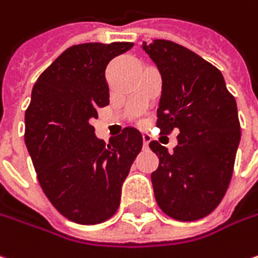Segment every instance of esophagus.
<instances>
[{
  "label": "esophagus",
  "instance_id": "1",
  "mask_svg": "<svg viewBox=\"0 0 258 258\" xmlns=\"http://www.w3.org/2000/svg\"><path fill=\"white\" fill-rule=\"evenodd\" d=\"M151 140V136L149 133H143V144H144V147L147 149L149 147V143Z\"/></svg>",
  "mask_w": 258,
  "mask_h": 258
}]
</instances>
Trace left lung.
Returning <instances> with one entry per match:
<instances>
[{
    "label": "left lung",
    "mask_w": 258,
    "mask_h": 258,
    "mask_svg": "<svg viewBox=\"0 0 258 258\" xmlns=\"http://www.w3.org/2000/svg\"><path fill=\"white\" fill-rule=\"evenodd\" d=\"M143 49L162 75L156 127L162 134L179 130L169 151L159 141L151 173L157 205L177 221L209 215L225 195L232 177L241 130L237 102L214 64L169 40H153Z\"/></svg>",
    "instance_id": "left-lung-1"
}]
</instances>
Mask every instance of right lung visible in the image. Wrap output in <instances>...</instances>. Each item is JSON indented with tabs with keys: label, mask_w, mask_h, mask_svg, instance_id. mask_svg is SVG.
<instances>
[{
	"label": "right lung",
	"mask_w": 258,
	"mask_h": 258,
	"mask_svg": "<svg viewBox=\"0 0 258 258\" xmlns=\"http://www.w3.org/2000/svg\"><path fill=\"white\" fill-rule=\"evenodd\" d=\"M133 46L75 44L33 86L24 141L44 195L76 224H99L117 212L122 182L143 147L139 130L125 127L105 144L91 125L98 108L109 104L108 63Z\"/></svg>",
	"instance_id": "right-lung-1"
}]
</instances>
